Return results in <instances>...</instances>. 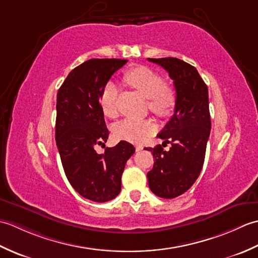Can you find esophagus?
<instances>
[{
    "label": "esophagus",
    "instance_id": "34e87169",
    "mask_svg": "<svg viewBox=\"0 0 258 258\" xmlns=\"http://www.w3.org/2000/svg\"><path fill=\"white\" fill-rule=\"evenodd\" d=\"M135 150H136V152H140V151L143 150V146H142V145H136L135 146Z\"/></svg>",
    "mask_w": 258,
    "mask_h": 258
}]
</instances>
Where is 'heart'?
<instances>
[{"mask_svg": "<svg viewBox=\"0 0 258 258\" xmlns=\"http://www.w3.org/2000/svg\"><path fill=\"white\" fill-rule=\"evenodd\" d=\"M124 80L144 97L149 98L151 112L160 117H165L172 114L176 105V92L173 87L164 84V79L155 71L146 67L134 68L125 74ZM117 93V86L112 82L107 83L101 93V108L107 117L116 116ZM155 131V124L149 119L125 118L114 126L113 133L117 140L131 143H141L146 138L154 134Z\"/></svg>", "mask_w": 258, "mask_h": 258, "instance_id": "b5f03b06", "label": "heart"}]
</instances>
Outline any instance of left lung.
<instances>
[{"instance_id": "obj_1", "label": "left lung", "mask_w": 258, "mask_h": 258, "mask_svg": "<svg viewBox=\"0 0 258 258\" xmlns=\"http://www.w3.org/2000/svg\"><path fill=\"white\" fill-rule=\"evenodd\" d=\"M149 61L167 71L174 81L177 100L173 116L157 135L172 147L164 151L162 144L146 149L155 158L147 179L156 196L174 199L195 183L204 164L211 133L208 90L197 70L182 59L163 57Z\"/></svg>"}]
</instances>
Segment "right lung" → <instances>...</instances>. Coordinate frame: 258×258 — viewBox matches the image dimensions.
Here are the masks:
<instances>
[{"label": "right lung", "mask_w": 258, "mask_h": 258, "mask_svg": "<svg viewBox=\"0 0 258 258\" xmlns=\"http://www.w3.org/2000/svg\"><path fill=\"white\" fill-rule=\"evenodd\" d=\"M127 59L92 58L70 72L56 97L55 141L65 175L85 199L103 203L120 191L125 164L134 146L120 141L97 154L95 145L106 143L108 130L100 96L111 76Z\"/></svg>", "instance_id": "1"}]
</instances>
